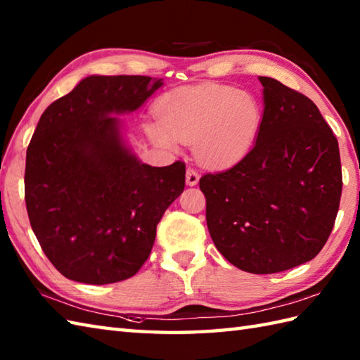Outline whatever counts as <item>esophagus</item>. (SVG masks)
Wrapping results in <instances>:
<instances>
[{"instance_id": "34e87169", "label": "esophagus", "mask_w": 360, "mask_h": 360, "mask_svg": "<svg viewBox=\"0 0 360 360\" xmlns=\"http://www.w3.org/2000/svg\"><path fill=\"white\" fill-rule=\"evenodd\" d=\"M198 181H200V173H198L195 168H187V173H186L187 186L193 187V186L198 184Z\"/></svg>"}]
</instances>
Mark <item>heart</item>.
<instances>
[{
  "label": "heart",
  "mask_w": 360,
  "mask_h": 360,
  "mask_svg": "<svg viewBox=\"0 0 360 360\" xmlns=\"http://www.w3.org/2000/svg\"><path fill=\"white\" fill-rule=\"evenodd\" d=\"M159 124H145L150 139L165 148L193 143L198 160L224 167L246 156L262 127V106L246 91L204 83L172 91L156 106Z\"/></svg>",
  "instance_id": "1"
}]
</instances>
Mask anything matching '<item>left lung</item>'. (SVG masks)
Masks as SVG:
<instances>
[{
	"label": "left lung",
	"mask_w": 360,
	"mask_h": 360,
	"mask_svg": "<svg viewBox=\"0 0 360 360\" xmlns=\"http://www.w3.org/2000/svg\"><path fill=\"white\" fill-rule=\"evenodd\" d=\"M255 145L200 179L213 243L241 271L275 274L314 258L342 195L339 143L316 103L271 77Z\"/></svg>",
	"instance_id": "1"
}]
</instances>
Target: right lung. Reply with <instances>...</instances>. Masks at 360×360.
Here are the masks:
<instances>
[{
	"label": "right lung",
	"instance_id": "add662e5",
	"mask_svg": "<svg viewBox=\"0 0 360 360\" xmlns=\"http://www.w3.org/2000/svg\"><path fill=\"white\" fill-rule=\"evenodd\" d=\"M162 85L147 75H88L38 120L26 153V207L43 252L66 278L108 285L133 277L164 212L184 192L186 165L142 164L116 117Z\"/></svg>",
	"mask_w": 360,
	"mask_h": 360
}]
</instances>
